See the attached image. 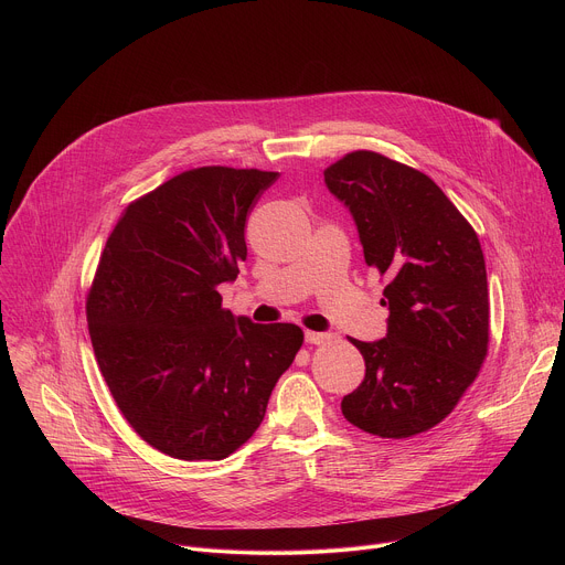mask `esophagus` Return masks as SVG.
<instances>
[{
	"mask_svg": "<svg viewBox=\"0 0 565 565\" xmlns=\"http://www.w3.org/2000/svg\"><path fill=\"white\" fill-rule=\"evenodd\" d=\"M333 335L331 333H317V331H306V342L308 344H327L331 342Z\"/></svg>",
	"mask_w": 565,
	"mask_h": 565,
	"instance_id": "esophagus-1",
	"label": "esophagus"
}]
</instances>
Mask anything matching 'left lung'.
<instances>
[{
  "instance_id": "1",
  "label": "left lung",
  "mask_w": 565,
  "mask_h": 565,
  "mask_svg": "<svg viewBox=\"0 0 565 565\" xmlns=\"http://www.w3.org/2000/svg\"><path fill=\"white\" fill-rule=\"evenodd\" d=\"M349 205L364 262L388 306L380 342L351 344L364 358L362 384L342 414L380 438H412L443 423L476 380L490 344L486 257L471 223L423 172L358 149L324 170Z\"/></svg>"
}]
</instances>
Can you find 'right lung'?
I'll return each mask as SVG.
<instances>
[{
  "instance_id": "obj_1",
  "label": "right lung",
  "mask_w": 565,
  "mask_h": 565,
  "mask_svg": "<svg viewBox=\"0 0 565 565\" xmlns=\"http://www.w3.org/2000/svg\"><path fill=\"white\" fill-rule=\"evenodd\" d=\"M279 172L194 168L131 201L87 292V324L116 407L153 449L221 460L262 425L303 344L295 324L221 306L246 262V221Z\"/></svg>"
}]
</instances>
